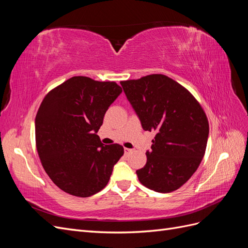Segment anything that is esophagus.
<instances>
[{
    "mask_svg": "<svg viewBox=\"0 0 248 248\" xmlns=\"http://www.w3.org/2000/svg\"><path fill=\"white\" fill-rule=\"evenodd\" d=\"M131 153H132V150H131V149H128V148H125V149H124V154H125V156H129Z\"/></svg>",
    "mask_w": 248,
    "mask_h": 248,
    "instance_id": "obj_1",
    "label": "esophagus"
}]
</instances>
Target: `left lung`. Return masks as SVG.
<instances>
[{"instance_id": "obj_1", "label": "left lung", "mask_w": 248, "mask_h": 248, "mask_svg": "<svg viewBox=\"0 0 248 248\" xmlns=\"http://www.w3.org/2000/svg\"><path fill=\"white\" fill-rule=\"evenodd\" d=\"M142 128L155 131L140 182L157 192L175 191L194 174L206 152L209 122L183 86L163 74L120 81Z\"/></svg>"}]
</instances>
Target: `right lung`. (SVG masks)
I'll list each match as a JSON object with an SVG mask.
<instances>
[{
    "mask_svg": "<svg viewBox=\"0 0 248 248\" xmlns=\"http://www.w3.org/2000/svg\"><path fill=\"white\" fill-rule=\"evenodd\" d=\"M121 92L115 81L73 77L43 98L35 119L36 148L44 170L60 189L88 198L108 183L124 149L119 144L103 146L96 133Z\"/></svg>",
    "mask_w": 248,
    "mask_h": 248,
    "instance_id": "1",
    "label": "right lung"
}]
</instances>
